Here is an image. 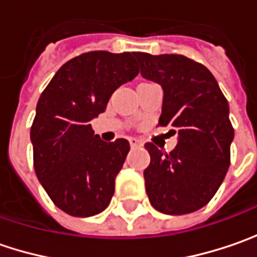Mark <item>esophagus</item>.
Returning a JSON list of instances; mask_svg holds the SVG:
<instances>
[{"instance_id":"esophagus-1","label":"esophagus","mask_w":257,"mask_h":257,"mask_svg":"<svg viewBox=\"0 0 257 257\" xmlns=\"http://www.w3.org/2000/svg\"><path fill=\"white\" fill-rule=\"evenodd\" d=\"M130 146H132V147H140V146H143V142H142L140 139L132 137V139H130Z\"/></svg>"}]
</instances>
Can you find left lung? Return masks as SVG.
<instances>
[{"label":"left lung","instance_id":"left-lung-1","mask_svg":"<svg viewBox=\"0 0 257 257\" xmlns=\"http://www.w3.org/2000/svg\"><path fill=\"white\" fill-rule=\"evenodd\" d=\"M136 57L144 78L163 87L159 125L179 133L170 153L144 144L150 154L144 170L149 200L164 214L196 212L212 200L230 166L234 130L229 103L212 73L192 58L147 53Z\"/></svg>","mask_w":257,"mask_h":257}]
</instances>
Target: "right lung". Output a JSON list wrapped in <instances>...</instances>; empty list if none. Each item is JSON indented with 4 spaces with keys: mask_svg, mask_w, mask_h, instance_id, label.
Masks as SVG:
<instances>
[{
    "mask_svg": "<svg viewBox=\"0 0 257 257\" xmlns=\"http://www.w3.org/2000/svg\"><path fill=\"white\" fill-rule=\"evenodd\" d=\"M137 53L90 51L67 61L45 87L31 125L34 170L55 206L70 216L103 212L130 144L105 143L91 120L111 94L139 74Z\"/></svg>",
    "mask_w": 257,
    "mask_h": 257,
    "instance_id": "1",
    "label": "right lung"
}]
</instances>
